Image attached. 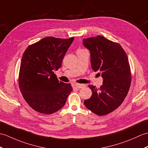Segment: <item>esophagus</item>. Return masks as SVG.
Segmentation results:
<instances>
[{
  "label": "esophagus",
  "mask_w": 148,
  "mask_h": 148,
  "mask_svg": "<svg viewBox=\"0 0 148 148\" xmlns=\"http://www.w3.org/2000/svg\"><path fill=\"white\" fill-rule=\"evenodd\" d=\"M73 88H77V89H80L85 86L84 84H78V83H74L73 84Z\"/></svg>",
  "instance_id": "34e87169"
}]
</instances>
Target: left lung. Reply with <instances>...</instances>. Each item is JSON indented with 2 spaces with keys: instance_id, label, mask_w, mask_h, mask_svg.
Masks as SVG:
<instances>
[{
  "instance_id": "1",
  "label": "left lung",
  "mask_w": 148,
  "mask_h": 148,
  "mask_svg": "<svg viewBox=\"0 0 148 148\" xmlns=\"http://www.w3.org/2000/svg\"><path fill=\"white\" fill-rule=\"evenodd\" d=\"M82 43L90 51L92 70L103 79L99 89L89 86L92 93L84 103L95 114L107 115L122 103L129 90L131 72L128 57L121 45L103 36L84 39Z\"/></svg>"
}]
</instances>
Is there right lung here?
<instances>
[{
	"label": "right lung",
	"mask_w": 148,
	"mask_h": 148,
	"mask_svg": "<svg viewBox=\"0 0 148 148\" xmlns=\"http://www.w3.org/2000/svg\"><path fill=\"white\" fill-rule=\"evenodd\" d=\"M74 38L47 36L30 45L24 52L19 86L24 99L35 111L47 115L57 112L73 91L71 84L58 81L53 71L61 67Z\"/></svg>",
	"instance_id": "add662e5"
}]
</instances>
